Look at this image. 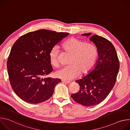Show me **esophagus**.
<instances>
[{
	"label": "esophagus",
	"mask_w": 130,
	"mask_h": 130,
	"mask_svg": "<svg viewBox=\"0 0 130 130\" xmlns=\"http://www.w3.org/2000/svg\"><path fill=\"white\" fill-rule=\"evenodd\" d=\"M62 82L63 83H65V84H69L70 83V82H69V81H66L64 80H62Z\"/></svg>",
	"instance_id": "1"
}]
</instances>
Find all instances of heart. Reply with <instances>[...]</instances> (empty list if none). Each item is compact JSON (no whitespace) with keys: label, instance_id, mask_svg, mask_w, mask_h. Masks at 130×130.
Wrapping results in <instances>:
<instances>
[{"label":"heart","instance_id":"b5f03b06","mask_svg":"<svg viewBox=\"0 0 130 130\" xmlns=\"http://www.w3.org/2000/svg\"><path fill=\"white\" fill-rule=\"evenodd\" d=\"M62 47L70 54L67 66H64L55 72L57 78L65 81L71 80L77 77L80 72L86 73L94 66L98 55L96 47L92 44L71 38L64 42ZM59 50L57 46L53 47L49 53L50 63L57 67L59 65Z\"/></svg>","mask_w":130,"mask_h":130}]
</instances>
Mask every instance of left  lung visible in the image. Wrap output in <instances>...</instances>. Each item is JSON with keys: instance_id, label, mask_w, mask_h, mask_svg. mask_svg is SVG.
Instances as JSON below:
<instances>
[{"instance_id": "obj_1", "label": "left lung", "mask_w": 130, "mask_h": 130, "mask_svg": "<svg viewBox=\"0 0 130 130\" xmlns=\"http://www.w3.org/2000/svg\"><path fill=\"white\" fill-rule=\"evenodd\" d=\"M91 35V33L82 34ZM89 40L97 48L98 60L89 72L76 81L80 90L71 95L76 102L85 106L98 104L107 97L115 84L119 69L117 52L112 43L97 35L91 36Z\"/></svg>"}]
</instances>
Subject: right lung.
<instances>
[{"label": "right lung", "mask_w": 130, "mask_h": 130, "mask_svg": "<svg viewBox=\"0 0 130 130\" xmlns=\"http://www.w3.org/2000/svg\"><path fill=\"white\" fill-rule=\"evenodd\" d=\"M68 33L41 29L27 33L12 46L7 61L11 87L23 101L37 104L49 99L61 80L43 78L53 71L49 53Z\"/></svg>", "instance_id": "right-lung-1"}]
</instances>
